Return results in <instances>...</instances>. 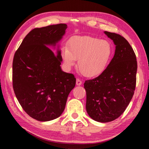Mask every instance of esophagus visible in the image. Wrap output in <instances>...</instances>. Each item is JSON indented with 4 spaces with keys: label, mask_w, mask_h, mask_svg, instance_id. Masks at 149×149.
Here are the masks:
<instances>
[{
    "label": "esophagus",
    "mask_w": 149,
    "mask_h": 149,
    "mask_svg": "<svg viewBox=\"0 0 149 149\" xmlns=\"http://www.w3.org/2000/svg\"><path fill=\"white\" fill-rule=\"evenodd\" d=\"M82 84V82L81 81V80L79 79H77L76 80V84L77 85H81Z\"/></svg>",
    "instance_id": "1"
}]
</instances>
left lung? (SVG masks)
<instances>
[{
    "label": "left lung",
    "instance_id": "obj_1",
    "mask_svg": "<svg viewBox=\"0 0 149 149\" xmlns=\"http://www.w3.org/2000/svg\"><path fill=\"white\" fill-rule=\"evenodd\" d=\"M66 29V24H60L31 30L14 56L15 95L25 112L40 122L61 116L75 85L74 75L63 72L60 67L62 58L59 42Z\"/></svg>",
    "mask_w": 149,
    "mask_h": 149
}]
</instances>
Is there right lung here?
I'll use <instances>...</instances> for the list:
<instances>
[{
  "label": "right lung",
  "instance_id": "right-lung-1",
  "mask_svg": "<svg viewBox=\"0 0 149 149\" xmlns=\"http://www.w3.org/2000/svg\"><path fill=\"white\" fill-rule=\"evenodd\" d=\"M104 33L116 45L114 56L101 74L84 83L87 114L102 123L112 122L125 110L134 94L137 69L128 42L114 33Z\"/></svg>",
  "mask_w": 149,
  "mask_h": 149
}]
</instances>
